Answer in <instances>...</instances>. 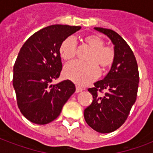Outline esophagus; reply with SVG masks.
<instances>
[{
    "instance_id": "obj_1",
    "label": "esophagus",
    "mask_w": 153,
    "mask_h": 153,
    "mask_svg": "<svg viewBox=\"0 0 153 153\" xmlns=\"http://www.w3.org/2000/svg\"><path fill=\"white\" fill-rule=\"evenodd\" d=\"M83 89L79 86H76V93H79V92L83 91Z\"/></svg>"
}]
</instances>
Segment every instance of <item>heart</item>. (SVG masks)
I'll use <instances>...</instances> for the list:
<instances>
[{"label": "heart", "instance_id": "obj_1", "mask_svg": "<svg viewBox=\"0 0 153 153\" xmlns=\"http://www.w3.org/2000/svg\"><path fill=\"white\" fill-rule=\"evenodd\" d=\"M84 42L92 50L87 59L90 63L71 62L63 69L65 77L80 86L90 84L98 77L100 73L98 65L106 70L111 67L115 60L114 49L109 46H104V40L100 36L88 35L84 37ZM76 51V40L72 36L65 39L60 47V56L65 60L75 57Z\"/></svg>", "mask_w": 153, "mask_h": 153}]
</instances>
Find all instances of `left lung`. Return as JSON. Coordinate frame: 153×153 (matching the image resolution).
I'll list each match as a JSON object with an SVG mask.
<instances>
[{
    "instance_id": "1",
    "label": "left lung",
    "mask_w": 153,
    "mask_h": 153,
    "mask_svg": "<svg viewBox=\"0 0 153 153\" xmlns=\"http://www.w3.org/2000/svg\"><path fill=\"white\" fill-rule=\"evenodd\" d=\"M94 29L111 40L115 60L104 79L88 89L93 100L84 109V119L97 132L109 133L119 129L126 120L136 102L140 76L134 53L122 36L110 29ZM102 91H105L103 96L99 94Z\"/></svg>"
}]
</instances>
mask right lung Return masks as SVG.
<instances>
[{
    "label": "right lung",
    "instance_id": "right-lung-1",
    "mask_svg": "<svg viewBox=\"0 0 153 153\" xmlns=\"http://www.w3.org/2000/svg\"><path fill=\"white\" fill-rule=\"evenodd\" d=\"M79 26L55 24L40 30L27 39L13 66V86L18 108L33 123L44 125L59 117L68 99L75 92L69 79L57 84L62 70L60 47Z\"/></svg>",
    "mask_w": 153,
    "mask_h": 153
}]
</instances>
